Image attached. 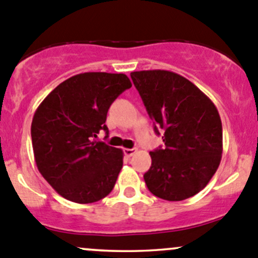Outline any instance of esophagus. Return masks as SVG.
Masks as SVG:
<instances>
[{
    "mask_svg": "<svg viewBox=\"0 0 258 258\" xmlns=\"http://www.w3.org/2000/svg\"><path fill=\"white\" fill-rule=\"evenodd\" d=\"M123 152H124V154L126 155V157H132V155L134 154L135 152H137V149H134V148H132V149H129V148H125Z\"/></svg>",
    "mask_w": 258,
    "mask_h": 258,
    "instance_id": "34e87169",
    "label": "esophagus"
}]
</instances>
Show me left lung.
Instances as JSON below:
<instances>
[{
  "label": "left lung",
  "mask_w": 258,
  "mask_h": 258,
  "mask_svg": "<svg viewBox=\"0 0 258 258\" xmlns=\"http://www.w3.org/2000/svg\"><path fill=\"white\" fill-rule=\"evenodd\" d=\"M164 147L150 152L148 189L183 201L203 189L222 157V123L215 104L188 79L167 70L130 74Z\"/></svg>",
  "instance_id": "8db88e82"
}]
</instances>
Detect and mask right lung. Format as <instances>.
<instances>
[{"label": "right lung", "mask_w": 258, "mask_h": 258, "mask_svg": "<svg viewBox=\"0 0 258 258\" xmlns=\"http://www.w3.org/2000/svg\"><path fill=\"white\" fill-rule=\"evenodd\" d=\"M132 88L124 74L84 73L56 86L35 111L31 139L37 169L71 202L94 203L113 190L123 150L96 142L113 101Z\"/></svg>", "instance_id": "obj_1"}]
</instances>
